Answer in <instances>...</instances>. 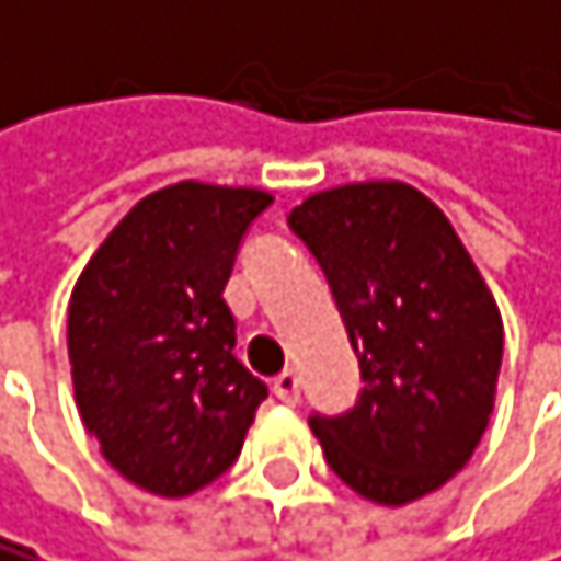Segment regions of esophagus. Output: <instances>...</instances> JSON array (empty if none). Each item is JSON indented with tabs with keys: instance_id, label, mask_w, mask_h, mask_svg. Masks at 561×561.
<instances>
[{
	"instance_id": "esophagus-1",
	"label": "esophagus",
	"mask_w": 561,
	"mask_h": 561,
	"mask_svg": "<svg viewBox=\"0 0 561 561\" xmlns=\"http://www.w3.org/2000/svg\"><path fill=\"white\" fill-rule=\"evenodd\" d=\"M272 393H275L278 400H283V403H289V407H293V403L299 400V376H296V373H289V368H286L283 376H275Z\"/></svg>"
}]
</instances>
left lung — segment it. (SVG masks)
Returning a JSON list of instances; mask_svg holds the SVG:
<instances>
[{
    "mask_svg": "<svg viewBox=\"0 0 561 561\" xmlns=\"http://www.w3.org/2000/svg\"><path fill=\"white\" fill-rule=\"evenodd\" d=\"M289 227L328 275L365 382L352 410L310 417L323 458L386 507L434 493L466 469L493 413V293L445 213L403 182L328 188Z\"/></svg>",
    "mask_w": 561,
    "mask_h": 561,
    "instance_id": "left-lung-1",
    "label": "left lung"
}]
</instances>
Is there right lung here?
<instances>
[{"mask_svg": "<svg viewBox=\"0 0 561 561\" xmlns=\"http://www.w3.org/2000/svg\"><path fill=\"white\" fill-rule=\"evenodd\" d=\"M262 188L179 182L144 196L89 257L68 304L75 403L110 466L188 496L238 462L268 386L233 355L224 286Z\"/></svg>", "mask_w": 561, "mask_h": 561, "instance_id": "add662e5", "label": "right lung"}]
</instances>
